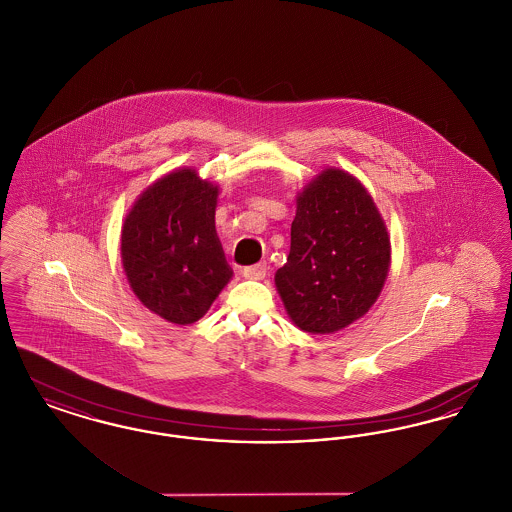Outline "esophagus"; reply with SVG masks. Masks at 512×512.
<instances>
[{"mask_svg":"<svg viewBox=\"0 0 512 512\" xmlns=\"http://www.w3.org/2000/svg\"><path fill=\"white\" fill-rule=\"evenodd\" d=\"M242 274L247 280H263L267 276V265L257 263V265H251V267H244L242 268Z\"/></svg>","mask_w":512,"mask_h":512,"instance_id":"1","label":"esophagus"}]
</instances>
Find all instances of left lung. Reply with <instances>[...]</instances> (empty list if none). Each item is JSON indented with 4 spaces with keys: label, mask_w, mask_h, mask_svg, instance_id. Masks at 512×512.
I'll return each mask as SVG.
<instances>
[{
    "label": "left lung",
    "mask_w": 512,
    "mask_h": 512,
    "mask_svg": "<svg viewBox=\"0 0 512 512\" xmlns=\"http://www.w3.org/2000/svg\"><path fill=\"white\" fill-rule=\"evenodd\" d=\"M390 261L388 228L365 186L326 169L297 194L288 263L274 282L299 330L334 334L365 317Z\"/></svg>",
    "instance_id": "obj_1"
}]
</instances>
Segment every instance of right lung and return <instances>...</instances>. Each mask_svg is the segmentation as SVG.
I'll list each match as a JSON object with an SVG mask.
<instances>
[{"label": "right lung", "mask_w": 512, "mask_h": 512, "mask_svg": "<svg viewBox=\"0 0 512 512\" xmlns=\"http://www.w3.org/2000/svg\"><path fill=\"white\" fill-rule=\"evenodd\" d=\"M217 197L219 186L194 169H178L153 182L122 224L128 284L172 324L203 317L234 274L215 230Z\"/></svg>", "instance_id": "add662e5"}]
</instances>
